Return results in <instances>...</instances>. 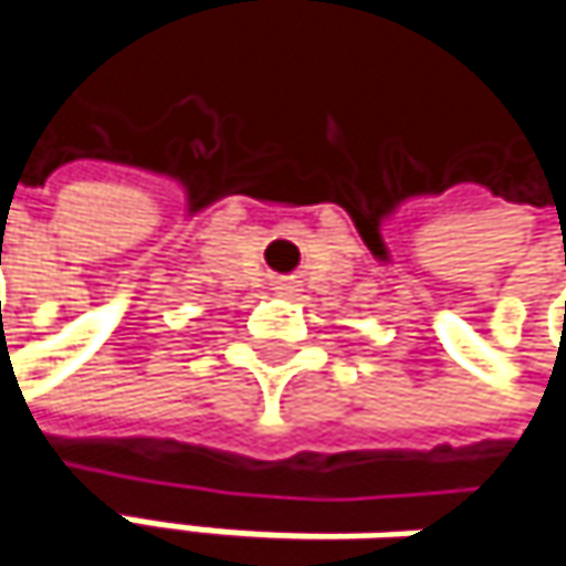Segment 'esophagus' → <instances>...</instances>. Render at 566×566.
<instances>
[{"label": "esophagus", "instance_id": "34e87169", "mask_svg": "<svg viewBox=\"0 0 566 566\" xmlns=\"http://www.w3.org/2000/svg\"><path fill=\"white\" fill-rule=\"evenodd\" d=\"M291 291H297V284H294V282L279 284V294H291Z\"/></svg>", "mask_w": 566, "mask_h": 566}]
</instances>
